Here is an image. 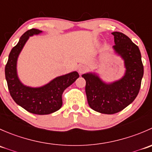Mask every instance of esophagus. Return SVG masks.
Masks as SVG:
<instances>
[{
    "label": "esophagus",
    "mask_w": 152,
    "mask_h": 152,
    "mask_svg": "<svg viewBox=\"0 0 152 152\" xmlns=\"http://www.w3.org/2000/svg\"><path fill=\"white\" fill-rule=\"evenodd\" d=\"M87 70V66H85V65H82L79 67V73H80V74H82V73H85Z\"/></svg>",
    "instance_id": "obj_1"
}]
</instances>
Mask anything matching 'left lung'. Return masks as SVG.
Masks as SVG:
<instances>
[{
    "label": "left lung",
    "mask_w": 152,
    "mask_h": 152,
    "mask_svg": "<svg viewBox=\"0 0 152 152\" xmlns=\"http://www.w3.org/2000/svg\"><path fill=\"white\" fill-rule=\"evenodd\" d=\"M113 49L124 60L125 74L119 80L105 83L94 73H85V92L90 108L103 114H115L135 99L140 91L143 65L139 48L124 34L115 31Z\"/></svg>",
    "instance_id": "1"
}]
</instances>
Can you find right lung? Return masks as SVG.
Here are the masks:
<instances>
[{
    "label": "right lung",
    "instance_id": "1",
    "mask_svg": "<svg viewBox=\"0 0 152 152\" xmlns=\"http://www.w3.org/2000/svg\"><path fill=\"white\" fill-rule=\"evenodd\" d=\"M42 32L39 29L31 28L21 36L18 43L12 49L9 55L5 67V76L10 93L16 104L33 114L48 115L61 108L64 90L71 85L79 75L76 71L71 72L58 76L40 87H30L21 83L17 73L18 56L29 37Z\"/></svg>",
    "mask_w": 152,
    "mask_h": 152
}]
</instances>
